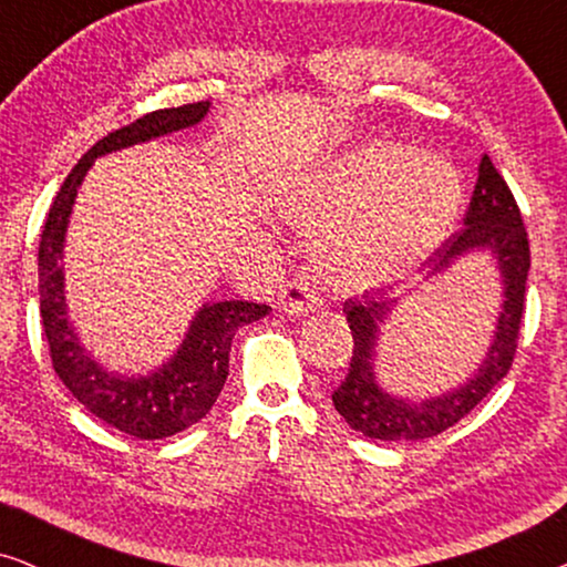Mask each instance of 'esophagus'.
<instances>
[{
    "instance_id": "esophagus-1",
    "label": "esophagus",
    "mask_w": 567,
    "mask_h": 567,
    "mask_svg": "<svg viewBox=\"0 0 567 567\" xmlns=\"http://www.w3.org/2000/svg\"><path fill=\"white\" fill-rule=\"evenodd\" d=\"M322 301L317 297L312 286L305 278H297V281H289L281 291V309L286 315H307L320 309Z\"/></svg>"
}]
</instances>
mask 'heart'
I'll list each match as a JSON object with an SVG mask.
<instances>
[{"mask_svg":"<svg viewBox=\"0 0 567 567\" xmlns=\"http://www.w3.org/2000/svg\"><path fill=\"white\" fill-rule=\"evenodd\" d=\"M462 177L400 144H361L278 196V214L317 231L315 258L346 289H377L421 266L452 231Z\"/></svg>","mask_w":567,"mask_h":567,"instance_id":"1","label":"heart"}]
</instances>
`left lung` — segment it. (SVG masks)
Segmentation results:
<instances>
[{
  "mask_svg": "<svg viewBox=\"0 0 567 567\" xmlns=\"http://www.w3.org/2000/svg\"><path fill=\"white\" fill-rule=\"evenodd\" d=\"M487 252L501 274L503 305L495 322L493 343L475 374L467 382L441 392L436 398L410 400L390 394L379 384L374 361L382 324L390 320L392 301L369 297L367 301H346L343 312L353 336V355L348 374L336 392L332 405L353 431L379 441H417L439 436L472 413L487 392L508 374L516 353L518 328L524 315L526 276H529V239L514 193L508 190L491 157L480 159L477 185L464 216V227L454 231L429 260L425 281L436 278L462 260L464 255Z\"/></svg>",
  "mask_w": 567,
  "mask_h": 567,
  "instance_id": "1",
  "label": "left lung"
}]
</instances>
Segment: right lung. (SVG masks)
I'll return each instance as SVG.
<instances>
[{
  "label": "right lung",
  "mask_w": 567,
  "mask_h": 567,
  "mask_svg": "<svg viewBox=\"0 0 567 567\" xmlns=\"http://www.w3.org/2000/svg\"><path fill=\"white\" fill-rule=\"evenodd\" d=\"M208 107H212L208 100L165 107V111L146 113L128 126L100 138L66 175L45 216L41 247H38V291H41V317L53 369L66 390L92 415L134 439L154 441L175 436L206 417L227 382L231 338L243 324L266 317L270 307L243 299L206 301L193 317L181 348L162 367L138 377L107 371L84 351L66 315L61 260H64L69 216H72L76 190L97 157L196 126L206 118Z\"/></svg>",
  "instance_id": "obj_1"
}]
</instances>
